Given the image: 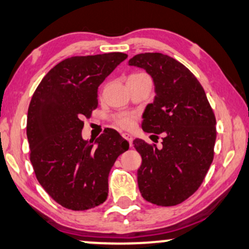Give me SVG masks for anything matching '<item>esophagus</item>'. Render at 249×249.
I'll list each match as a JSON object with an SVG mask.
<instances>
[{
  "mask_svg": "<svg viewBox=\"0 0 249 249\" xmlns=\"http://www.w3.org/2000/svg\"><path fill=\"white\" fill-rule=\"evenodd\" d=\"M123 138H124L125 140H127L128 143H130V146H132V141H133V138H132L131 134H128V133H123Z\"/></svg>",
  "mask_w": 249,
  "mask_h": 249,
  "instance_id": "obj_1",
  "label": "esophagus"
}]
</instances>
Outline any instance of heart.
<instances>
[{"label":"heart","mask_w":249,"mask_h":249,"mask_svg":"<svg viewBox=\"0 0 249 249\" xmlns=\"http://www.w3.org/2000/svg\"><path fill=\"white\" fill-rule=\"evenodd\" d=\"M116 124L123 128H132L134 125V117L131 115H121L116 118Z\"/></svg>","instance_id":"1"}]
</instances>
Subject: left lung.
Wrapping results in <instances>:
<instances>
[{"instance_id":"1","label":"left lung","mask_w":249,"mask_h":249,"mask_svg":"<svg viewBox=\"0 0 249 249\" xmlns=\"http://www.w3.org/2000/svg\"><path fill=\"white\" fill-rule=\"evenodd\" d=\"M128 65L146 70L155 86L154 102L142 115V130L164 135L161 148L141 139L133 141L142 159L138 186L148 202L176 206L196 192L210 168L215 115L199 80L175 58L144 53L132 57Z\"/></svg>"}]
</instances>
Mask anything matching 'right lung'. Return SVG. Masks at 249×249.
<instances>
[{"label":"right lung","instance_id":"1","mask_svg":"<svg viewBox=\"0 0 249 249\" xmlns=\"http://www.w3.org/2000/svg\"><path fill=\"white\" fill-rule=\"evenodd\" d=\"M123 53L73 56L59 62L41 80L27 112L30 160L37 181L67 209L87 210L105 202L108 176L128 142L112 128L84 140V117L97 108V88Z\"/></svg>","mask_w":249,"mask_h":249}]
</instances>
